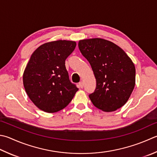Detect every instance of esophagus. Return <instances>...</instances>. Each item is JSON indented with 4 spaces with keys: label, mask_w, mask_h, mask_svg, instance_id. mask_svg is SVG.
I'll use <instances>...</instances> for the list:
<instances>
[{
    "label": "esophagus",
    "mask_w": 157,
    "mask_h": 157,
    "mask_svg": "<svg viewBox=\"0 0 157 157\" xmlns=\"http://www.w3.org/2000/svg\"><path fill=\"white\" fill-rule=\"evenodd\" d=\"M78 87L80 88H82L83 87V83H82V82H80L78 83Z\"/></svg>",
    "instance_id": "1"
}]
</instances>
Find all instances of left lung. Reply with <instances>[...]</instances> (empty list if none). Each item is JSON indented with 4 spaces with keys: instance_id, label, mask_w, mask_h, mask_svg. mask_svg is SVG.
Listing matches in <instances>:
<instances>
[{
    "instance_id": "obj_1",
    "label": "left lung",
    "mask_w": 157,
    "mask_h": 157,
    "mask_svg": "<svg viewBox=\"0 0 157 157\" xmlns=\"http://www.w3.org/2000/svg\"><path fill=\"white\" fill-rule=\"evenodd\" d=\"M78 48L96 80V90L89 95L93 105L105 112L122 107L135 85V67L131 58L116 44L101 38L80 40Z\"/></svg>"
}]
</instances>
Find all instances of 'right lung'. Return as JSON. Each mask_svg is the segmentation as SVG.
I'll return each instance as SVG.
<instances>
[{"mask_svg": "<svg viewBox=\"0 0 157 157\" xmlns=\"http://www.w3.org/2000/svg\"><path fill=\"white\" fill-rule=\"evenodd\" d=\"M76 45L73 41H54L42 44L32 54L23 74V84L29 98L41 110H61L78 90L70 82L65 66Z\"/></svg>", "mask_w": 157, "mask_h": 157, "instance_id": "add662e5", "label": "right lung"}]
</instances>
